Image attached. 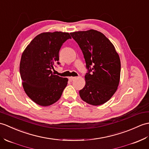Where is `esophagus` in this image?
Instances as JSON below:
<instances>
[{"label":"esophagus","instance_id":"34e87169","mask_svg":"<svg viewBox=\"0 0 149 149\" xmlns=\"http://www.w3.org/2000/svg\"><path fill=\"white\" fill-rule=\"evenodd\" d=\"M75 79H76L75 77H68V79H69V80H70V81H74Z\"/></svg>","mask_w":149,"mask_h":149}]
</instances>
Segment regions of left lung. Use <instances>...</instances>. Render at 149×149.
<instances>
[{"label":"left lung","instance_id":"left-lung-1","mask_svg":"<svg viewBox=\"0 0 149 149\" xmlns=\"http://www.w3.org/2000/svg\"><path fill=\"white\" fill-rule=\"evenodd\" d=\"M70 35L81 49L89 70L79 95L88 104L102 105L112 98L119 84V54L108 38L97 30L78 31Z\"/></svg>","mask_w":149,"mask_h":149}]
</instances>
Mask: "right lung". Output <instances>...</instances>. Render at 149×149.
I'll list each match as a JSON object with an SVG mask.
<instances>
[{
  "mask_svg": "<svg viewBox=\"0 0 149 149\" xmlns=\"http://www.w3.org/2000/svg\"><path fill=\"white\" fill-rule=\"evenodd\" d=\"M71 36L68 32H43L37 35L23 51L19 72L25 93L33 102L49 106L60 98L67 78L54 75L52 69L59 64V51Z\"/></svg>",
  "mask_w": 149,
  "mask_h": 149,
  "instance_id": "1",
  "label": "right lung"
}]
</instances>
